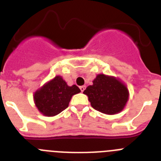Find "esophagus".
I'll return each mask as SVG.
<instances>
[{
	"label": "esophagus",
	"instance_id": "obj_1",
	"mask_svg": "<svg viewBox=\"0 0 161 161\" xmlns=\"http://www.w3.org/2000/svg\"><path fill=\"white\" fill-rule=\"evenodd\" d=\"M80 91L83 92L84 91H85V86H84V85H83V86H80Z\"/></svg>",
	"mask_w": 161,
	"mask_h": 161
}]
</instances>
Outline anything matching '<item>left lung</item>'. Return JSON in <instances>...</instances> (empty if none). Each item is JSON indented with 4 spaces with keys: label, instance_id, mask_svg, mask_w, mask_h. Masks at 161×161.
I'll return each mask as SVG.
<instances>
[{
    "label": "left lung",
    "instance_id": "1",
    "mask_svg": "<svg viewBox=\"0 0 161 161\" xmlns=\"http://www.w3.org/2000/svg\"><path fill=\"white\" fill-rule=\"evenodd\" d=\"M93 85L86 88L83 93L94 109L108 115H114L124 109L129 100V92L126 85L118 78L98 74Z\"/></svg>",
    "mask_w": 161,
    "mask_h": 161
}]
</instances>
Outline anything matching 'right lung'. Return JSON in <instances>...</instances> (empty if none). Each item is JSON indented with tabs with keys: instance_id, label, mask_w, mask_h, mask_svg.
<instances>
[{
	"instance_id": "1",
	"label": "right lung",
	"mask_w": 161,
	"mask_h": 161,
	"mask_svg": "<svg viewBox=\"0 0 161 161\" xmlns=\"http://www.w3.org/2000/svg\"><path fill=\"white\" fill-rule=\"evenodd\" d=\"M80 92L76 85L69 86L61 76H57L36 90L33 99L39 112L53 116L67 108L72 97Z\"/></svg>"
}]
</instances>
